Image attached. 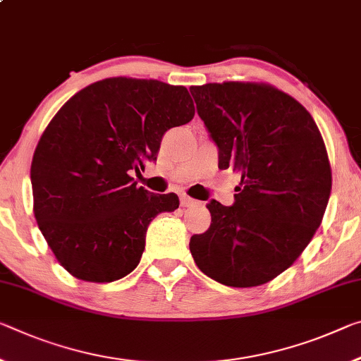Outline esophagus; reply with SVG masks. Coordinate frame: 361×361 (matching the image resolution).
Instances as JSON below:
<instances>
[{"label": "esophagus", "instance_id": "esophagus-1", "mask_svg": "<svg viewBox=\"0 0 361 361\" xmlns=\"http://www.w3.org/2000/svg\"><path fill=\"white\" fill-rule=\"evenodd\" d=\"M180 204H181V207H191V205H196L197 201H194L192 197L183 194V196H180Z\"/></svg>", "mask_w": 361, "mask_h": 361}]
</instances>
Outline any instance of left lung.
<instances>
[{
  "label": "left lung",
  "mask_w": 361,
  "mask_h": 361,
  "mask_svg": "<svg viewBox=\"0 0 361 361\" xmlns=\"http://www.w3.org/2000/svg\"><path fill=\"white\" fill-rule=\"evenodd\" d=\"M219 169L241 173L231 207L212 199L209 230L190 250L204 274L231 288H254L299 259L322 225L331 165L307 109L267 83L223 82L190 88Z\"/></svg>",
  "instance_id": "left-lung-1"
}]
</instances>
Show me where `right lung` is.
Masks as SVG:
<instances>
[{
    "label": "right lung",
    "mask_w": 361,
    "mask_h": 361,
    "mask_svg": "<svg viewBox=\"0 0 361 361\" xmlns=\"http://www.w3.org/2000/svg\"><path fill=\"white\" fill-rule=\"evenodd\" d=\"M185 87L114 77L73 94L33 154V214L57 262L77 279L111 283L138 267L146 231L173 192L152 194L130 176L156 160L165 131L192 120Z\"/></svg>",
    "instance_id": "obj_1"
}]
</instances>
